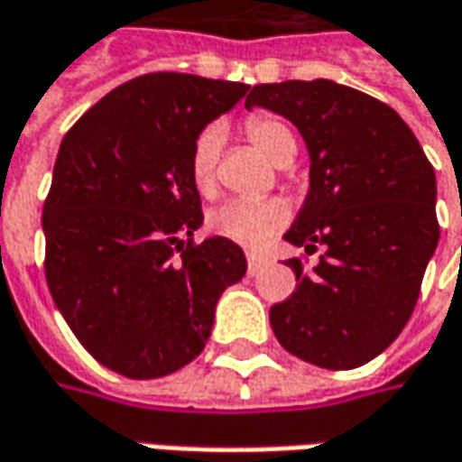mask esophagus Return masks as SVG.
Masks as SVG:
<instances>
[{"label":"esophagus","instance_id":"esophagus-1","mask_svg":"<svg viewBox=\"0 0 462 462\" xmlns=\"http://www.w3.org/2000/svg\"><path fill=\"white\" fill-rule=\"evenodd\" d=\"M245 258H248V271H251V273H255V271L261 269V266H263V263H266V261H263V255H258V253H248V255H245Z\"/></svg>","mask_w":462,"mask_h":462}]
</instances>
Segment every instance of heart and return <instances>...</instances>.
<instances>
[{"mask_svg":"<svg viewBox=\"0 0 462 462\" xmlns=\"http://www.w3.org/2000/svg\"><path fill=\"white\" fill-rule=\"evenodd\" d=\"M245 136L251 144L269 157L271 162H282L290 152H294V136L291 131L271 118V116H251L245 121ZM222 126L209 124L196 134L189 157V171L196 191L201 196L217 193V160L222 150ZM290 222V207L282 199H261V201H245L235 199L209 214V230L225 240H232L237 245L258 248L269 240L273 232H279Z\"/></svg>","mask_w":462,"mask_h":462,"instance_id":"1","label":"heart"}]
</instances>
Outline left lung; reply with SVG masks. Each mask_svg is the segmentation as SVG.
Here are the masks:
<instances>
[{
  "instance_id": "left-lung-1",
  "label": "left lung",
  "mask_w": 462,
  "mask_h": 462,
  "mask_svg": "<svg viewBox=\"0 0 462 462\" xmlns=\"http://www.w3.org/2000/svg\"><path fill=\"white\" fill-rule=\"evenodd\" d=\"M290 118L310 152V191L284 240L315 253L297 290L271 308L284 349L326 370H354L409 323L439 240L434 168L406 121L331 79L255 85L245 108Z\"/></svg>"
}]
</instances>
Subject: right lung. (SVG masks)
<instances>
[{
    "mask_svg": "<svg viewBox=\"0 0 462 462\" xmlns=\"http://www.w3.org/2000/svg\"><path fill=\"white\" fill-rule=\"evenodd\" d=\"M251 90L152 71L124 82L61 139L43 204L46 282L71 333L131 380L165 377L209 341L222 291L245 276L240 245L193 243L196 134Z\"/></svg>",
    "mask_w": 462,
    "mask_h": 462,
    "instance_id": "1",
    "label": "right lung"
}]
</instances>
